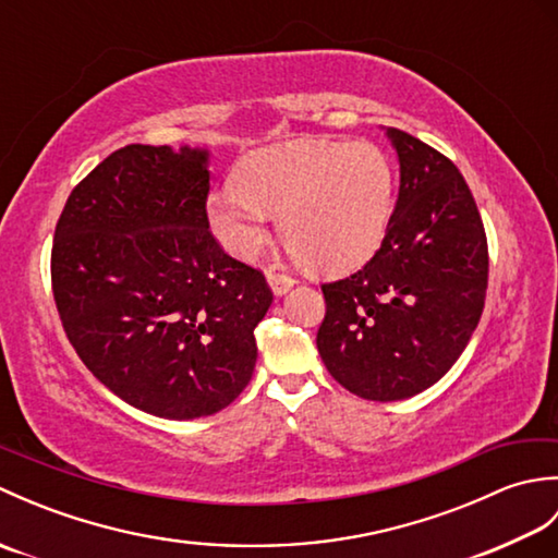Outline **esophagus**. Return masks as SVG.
<instances>
[{
	"label": "esophagus",
	"instance_id": "obj_1",
	"mask_svg": "<svg viewBox=\"0 0 558 558\" xmlns=\"http://www.w3.org/2000/svg\"><path fill=\"white\" fill-rule=\"evenodd\" d=\"M266 280H268L270 290L276 292L278 298H282V294L290 292V288L294 286V282H298L292 276H288V272H280V270H276V268H270V270L266 272Z\"/></svg>",
	"mask_w": 558,
	"mask_h": 558
}]
</instances>
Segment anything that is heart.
Listing matches in <instances>:
<instances>
[{"label":"heart","mask_w":558,"mask_h":558,"mask_svg":"<svg viewBox=\"0 0 558 558\" xmlns=\"http://www.w3.org/2000/svg\"><path fill=\"white\" fill-rule=\"evenodd\" d=\"M396 198V168L372 141L294 138L242 160L236 186L210 192L213 234L234 258L268 244L270 216L302 264L326 276L362 268L381 246Z\"/></svg>","instance_id":"b5f03b06"}]
</instances>
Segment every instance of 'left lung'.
Here are the masks:
<instances>
[{
	"instance_id": "1",
	"label": "left lung",
	"mask_w": 558,
	"mask_h": 558,
	"mask_svg": "<svg viewBox=\"0 0 558 558\" xmlns=\"http://www.w3.org/2000/svg\"><path fill=\"white\" fill-rule=\"evenodd\" d=\"M400 192L374 258L324 286L316 348L350 393L390 402L422 393L465 350L487 294V234L470 186L432 146L400 129Z\"/></svg>"
}]
</instances>
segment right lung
I'll return each instance as SVG.
<instances>
[{"label":"right lung","mask_w":558,"mask_h":558,"mask_svg":"<svg viewBox=\"0 0 558 558\" xmlns=\"http://www.w3.org/2000/svg\"><path fill=\"white\" fill-rule=\"evenodd\" d=\"M206 148L132 144L59 216L52 290L66 338L100 384L165 420L216 414L252 381L264 272L208 230Z\"/></svg>","instance_id":"add662e5"}]
</instances>
